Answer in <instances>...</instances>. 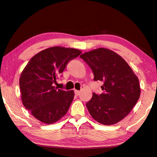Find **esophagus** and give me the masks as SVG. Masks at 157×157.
Listing matches in <instances>:
<instances>
[{
	"mask_svg": "<svg viewBox=\"0 0 157 157\" xmlns=\"http://www.w3.org/2000/svg\"><path fill=\"white\" fill-rule=\"evenodd\" d=\"M75 95L78 96L80 94V90H75Z\"/></svg>",
	"mask_w": 157,
	"mask_h": 157,
	"instance_id": "esophagus-1",
	"label": "esophagus"
}]
</instances>
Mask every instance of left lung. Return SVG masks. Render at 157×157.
Masks as SVG:
<instances>
[{
	"mask_svg": "<svg viewBox=\"0 0 157 157\" xmlns=\"http://www.w3.org/2000/svg\"><path fill=\"white\" fill-rule=\"evenodd\" d=\"M90 67L94 80L102 81L103 93L93 98L86 106L90 116L103 125H113L128 116L141 95L138 77L123 57L105 48L81 54Z\"/></svg>",
	"mask_w": 157,
	"mask_h": 157,
	"instance_id": "obj_1",
	"label": "left lung"
}]
</instances>
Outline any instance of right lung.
<instances>
[{
	"instance_id": "add662e5",
	"label": "right lung",
	"mask_w": 157,
	"mask_h": 157,
	"mask_svg": "<svg viewBox=\"0 0 157 157\" xmlns=\"http://www.w3.org/2000/svg\"><path fill=\"white\" fill-rule=\"evenodd\" d=\"M80 50L52 47L35 54L21 74L19 86L23 105L37 120L46 124L65 116L74 99V91L57 89L54 83L67 64Z\"/></svg>"
}]
</instances>
